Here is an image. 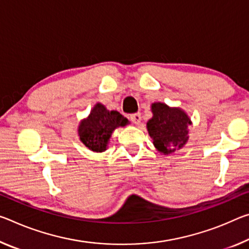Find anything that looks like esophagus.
<instances>
[{"label": "esophagus", "mask_w": 249, "mask_h": 249, "mask_svg": "<svg viewBox=\"0 0 249 249\" xmlns=\"http://www.w3.org/2000/svg\"><path fill=\"white\" fill-rule=\"evenodd\" d=\"M141 120H142V116L140 113H135V114H132L131 115V121L133 122L134 124L139 125L141 123Z\"/></svg>", "instance_id": "34e87169"}]
</instances>
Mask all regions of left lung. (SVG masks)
<instances>
[{"label": "left lung", "mask_w": 249, "mask_h": 249, "mask_svg": "<svg viewBox=\"0 0 249 249\" xmlns=\"http://www.w3.org/2000/svg\"><path fill=\"white\" fill-rule=\"evenodd\" d=\"M153 116L148 120L146 128L153 140L156 151L169 155L183 148L188 142V126L192 121L180 107H171L161 102L151 106Z\"/></svg>", "instance_id": "1"}]
</instances>
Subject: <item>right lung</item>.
Returning <instances> with one entry per match:
<instances>
[{
  "label": "right lung",
  "mask_w": 249,
  "mask_h": 249,
  "mask_svg": "<svg viewBox=\"0 0 249 249\" xmlns=\"http://www.w3.org/2000/svg\"><path fill=\"white\" fill-rule=\"evenodd\" d=\"M129 121L117 110H108L105 105L96 103L88 117L77 127L80 141L89 151L103 153L108 147L109 139L117 127H124Z\"/></svg>",
  "instance_id": "1"
}]
</instances>
